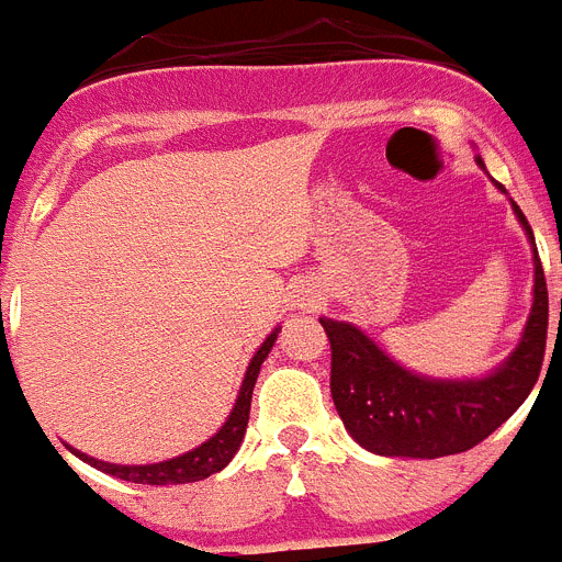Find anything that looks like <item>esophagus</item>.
I'll return each instance as SVG.
<instances>
[{"label": "esophagus", "instance_id": "obj_1", "mask_svg": "<svg viewBox=\"0 0 562 562\" xmlns=\"http://www.w3.org/2000/svg\"><path fill=\"white\" fill-rule=\"evenodd\" d=\"M315 304H317L315 295H304V297H301V310L312 312V310H315Z\"/></svg>", "mask_w": 562, "mask_h": 562}]
</instances>
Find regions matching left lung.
<instances>
[{
	"mask_svg": "<svg viewBox=\"0 0 562 562\" xmlns=\"http://www.w3.org/2000/svg\"><path fill=\"white\" fill-rule=\"evenodd\" d=\"M475 162L484 168L481 157ZM495 186L506 193L501 182ZM513 211L535 252L532 312L513 355L486 376L434 380L414 374L355 324L321 317L331 342V400L360 448L400 459L464 453L498 430L532 394L543 366L549 292L532 227L515 202Z\"/></svg>",
	"mask_w": 562,
	"mask_h": 562,
	"instance_id": "1",
	"label": "left lung"
}]
</instances>
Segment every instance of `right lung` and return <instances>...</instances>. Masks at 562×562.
<instances>
[{
  "label": "right lung",
  "mask_w": 562,
  "mask_h": 562,
  "mask_svg": "<svg viewBox=\"0 0 562 562\" xmlns=\"http://www.w3.org/2000/svg\"><path fill=\"white\" fill-rule=\"evenodd\" d=\"M276 337H278V329L272 331V335H267V340L258 346L250 366H247V374L245 380H241V389H238L236 405H233L231 416H227L225 425H222L211 439L202 441L200 448L188 450V453L177 456V459L157 461V464H109V461L92 459V456L87 453H78L76 448H69V450H72L81 461H87V464L98 467L101 473H109L121 481H134V484H154V486L188 484V481H202L207 479V475L220 473V470H225V467L231 464L236 450L241 448V439H245V430H247V419H250L252 389H256L261 362L267 360L270 349L276 346Z\"/></svg>",
  "instance_id": "1"
}]
</instances>
